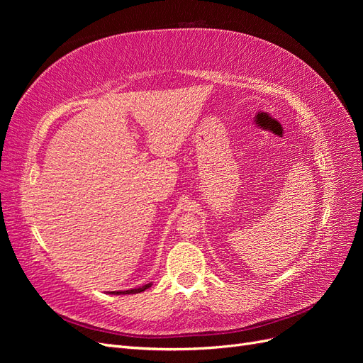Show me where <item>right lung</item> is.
I'll return each mask as SVG.
<instances>
[{
  "mask_svg": "<svg viewBox=\"0 0 363 363\" xmlns=\"http://www.w3.org/2000/svg\"><path fill=\"white\" fill-rule=\"evenodd\" d=\"M152 283H148V284H144V286H140L138 289H130V291H119V292H112V294H116V295H121V294H139V292H144L145 289L151 288Z\"/></svg>",
  "mask_w": 363,
  "mask_h": 363,
  "instance_id": "right-lung-1",
  "label": "right lung"
}]
</instances>
